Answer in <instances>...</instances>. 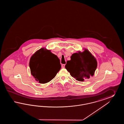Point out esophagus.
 <instances>
[{"instance_id": "34e87169", "label": "esophagus", "mask_w": 124, "mask_h": 124, "mask_svg": "<svg viewBox=\"0 0 124 124\" xmlns=\"http://www.w3.org/2000/svg\"><path fill=\"white\" fill-rule=\"evenodd\" d=\"M61 67L62 68H64L65 67V64H63V65H61Z\"/></svg>"}]
</instances>
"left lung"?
Listing matches in <instances>:
<instances>
[{"instance_id": "1", "label": "left lung", "mask_w": 124, "mask_h": 124, "mask_svg": "<svg viewBox=\"0 0 124 124\" xmlns=\"http://www.w3.org/2000/svg\"><path fill=\"white\" fill-rule=\"evenodd\" d=\"M84 50L83 52L72 54L71 60H68L65 65L71 76L79 81H84L93 76L97 67L96 58L88 50Z\"/></svg>"}]
</instances>
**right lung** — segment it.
<instances>
[{
  "label": "right lung",
  "mask_w": 124,
  "mask_h": 124,
  "mask_svg": "<svg viewBox=\"0 0 124 124\" xmlns=\"http://www.w3.org/2000/svg\"><path fill=\"white\" fill-rule=\"evenodd\" d=\"M29 66L31 74L40 84L52 80L61 67L58 57L45 48H40L31 56Z\"/></svg>",
  "instance_id": "obj_1"
}]
</instances>
